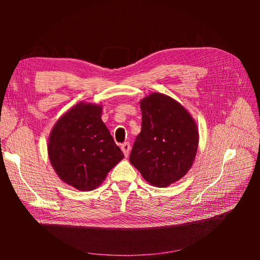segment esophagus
Here are the masks:
<instances>
[{
	"label": "esophagus",
	"mask_w": 260,
	"mask_h": 260,
	"mask_svg": "<svg viewBox=\"0 0 260 260\" xmlns=\"http://www.w3.org/2000/svg\"><path fill=\"white\" fill-rule=\"evenodd\" d=\"M120 148H121V151H123L124 155H125V156H128L129 151H131V145H129V143H127V142L123 143V144L120 145Z\"/></svg>",
	"instance_id": "34e87169"
}]
</instances>
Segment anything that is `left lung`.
Masks as SVG:
<instances>
[{
  "label": "left lung",
  "instance_id": "1",
  "mask_svg": "<svg viewBox=\"0 0 260 260\" xmlns=\"http://www.w3.org/2000/svg\"><path fill=\"white\" fill-rule=\"evenodd\" d=\"M142 129L129 162L158 187L174 183L194 161L199 134L186 109L169 96L154 92L141 102Z\"/></svg>",
  "mask_w": 260,
  "mask_h": 260
}]
</instances>
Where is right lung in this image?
<instances>
[{"mask_svg": "<svg viewBox=\"0 0 260 260\" xmlns=\"http://www.w3.org/2000/svg\"><path fill=\"white\" fill-rule=\"evenodd\" d=\"M49 157L59 178L91 191L124 157L102 120V107L79 103L68 110L49 137Z\"/></svg>", "mask_w": 260, "mask_h": 260, "instance_id": "right-lung-1", "label": "right lung"}]
</instances>
